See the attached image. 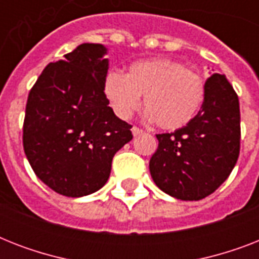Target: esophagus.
<instances>
[{
  "mask_svg": "<svg viewBox=\"0 0 259 259\" xmlns=\"http://www.w3.org/2000/svg\"><path fill=\"white\" fill-rule=\"evenodd\" d=\"M132 133H133V136H140V134L144 133V130L137 127V126H133V127H132Z\"/></svg>",
  "mask_w": 259,
  "mask_h": 259,
  "instance_id": "obj_1",
  "label": "esophagus"
}]
</instances>
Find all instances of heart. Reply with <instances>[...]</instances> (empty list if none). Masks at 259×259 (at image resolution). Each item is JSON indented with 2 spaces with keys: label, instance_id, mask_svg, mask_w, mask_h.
Instances as JSON below:
<instances>
[{
  "label": "heart",
  "instance_id": "obj_1",
  "mask_svg": "<svg viewBox=\"0 0 259 259\" xmlns=\"http://www.w3.org/2000/svg\"><path fill=\"white\" fill-rule=\"evenodd\" d=\"M103 93L118 117L127 119L141 106L145 117L161 129H181L192 121L204 102V83L196 72L166 58L132 63L127 74L109 71Z\"/></svg>",
  "mask_w": 259,
  "mask_h": 259
}]
</instances>
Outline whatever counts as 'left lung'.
Here are the masks:
<instances>
[{
	"label": "left lung",
	"mask_w": 259,
	"mask_h": 259,
	"mask_svg": "<svg viewBox=\"0 0 259 259\" xmlns=\"http://www.w3.org/2000/svg\"><path fill=\"white\" fill-rule=\"evenodd\" d=\"M204 102L188 125L157 134L149 170L162 192L200 200L215 192L237 164L241 141L239 101L225 75H211Z\"/></svg>",
	"instance_id": "1"
}]
</instances>
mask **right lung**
<instances>
[{"label": "right lung", "instance_id": "right-lung-1", "mask_svg": "<svg viewBox=\"0 0 259 259\" xmlns=\"http://www.w3.org/2000/svg\"><path fill=\"white\" fill-rule=\"evenodd\" d=\"M107 48L84 42L50 63L28 97L22 144L36 176L63 196L82 197L107 183L114 154L132 126L103 93Z\"/></svg>", "mask_w": 259, "mask_h": 259}]
</instances>
